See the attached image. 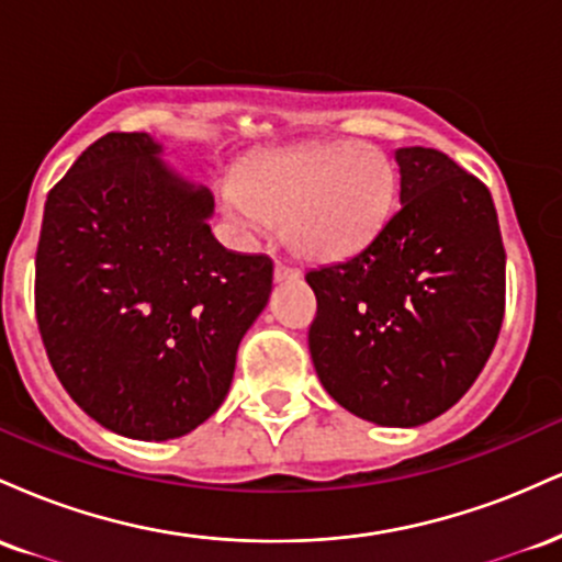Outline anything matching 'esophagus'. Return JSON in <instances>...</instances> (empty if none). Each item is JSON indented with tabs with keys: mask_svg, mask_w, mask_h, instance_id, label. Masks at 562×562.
Here are the masks:
<instances>
[{
	"mask_svg": "<svg viewBox=\"0 0 562 562\" xmlns=\"http://www.w3.org/2000/svg\"><path fill=\"white\" fill-rule=\"evenodd\" d=\"M301 272L299 269L288 267V263H274V280L282 282V280H299Z\"/></svg>",
	"mask_w": 562,
	"mask_h": 562,
	"instance_id": "1",
	"label": "esophagus"
}]
</instances>
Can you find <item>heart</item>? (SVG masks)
Here are the masks:
<instances>
[{"mask_svg": "<svg viewBox=\"0 0 562 562\" xmlns=\"http://www.w3.org/2000/svg\"><path fill=\"white\" fill-rule=\"evenodd\" d=\"M396 195V166L383 150L335 142L259 160L222 187V209L237 229L282 227L295 256L327 263L375 240Z\"/></svg>", "mask_w": 562, "mask_h": 562, "instance_id": "heart-1", "label": "heart"}]
</instances>
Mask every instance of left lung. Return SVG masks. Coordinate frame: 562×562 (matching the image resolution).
Segmentation results:
<instances>
[{
    "mask_svg": "<svg viewBox=\"0 0 562 562\" xmlns=\"http://www.w3.org/2000/svg\"><path fill=\"white\" fill-rule=\"evenodd\" d=\"M398 211L364 250L312 269L308 351L362 420L415 428L465 396L505 317L492 192L434 147H398Z\"/></svg>",
    "mask_w": 562,
    "mask_h": 562,
    "instance_id": "obj_1",
    "label": "left lung"
}]
</instances>
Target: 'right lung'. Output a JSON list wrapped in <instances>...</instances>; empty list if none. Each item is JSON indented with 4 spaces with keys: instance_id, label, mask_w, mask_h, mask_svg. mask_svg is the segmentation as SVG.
I'll return each mask as SVG.
<instances>
[{
    "instance_id": "add662e5",
    "label": "right lung",
    "mask_w": 562,
    "mask_h": 562,
    "mask_svg": "<svg viewBox=\"0 0 562 562\" xmlns=\"http://www.w3.org/2000/svg\"><path fill=\"white\" fill-rule=\"evenodd\" d=\"M145 132L105 134L44 203L36 322L57 380L102 428L195 430L227 396L237 346L272 293V259L211 235L214 195Z\"/></svg>"
}]
</instances>
